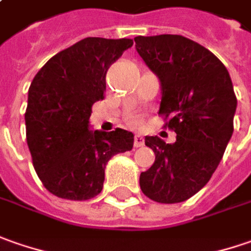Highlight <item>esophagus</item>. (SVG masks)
<instances>
[{
	"mask_svg": "<svg viewBox=\"0 0 251 251\" xmlns=\"http://www.w3.org/2000/svg\"><path fill=\"white\" fill-rule=\"evenodd\" d=\"M144 146V137L142 134H136L134 136V147H143Z\"/></svg>",
	"mask_w": 251,
	"mask_h": 251,
	"instance_id": "1",
	"label": "esophagus"
}]
</instances>
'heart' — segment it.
<instances>
[{
	"label": "heart",
	"instance_id": "heart-1",
	"mask_svg": "<svg viewBox=\"0 0 251 251\" xmlns=\"http://www.w3.org/2000/svg\"><path fill=\"white\" fill-rule=\"evenodd\" d=\"M127 122H129V125L139 126L140 119H139V117H136V115H129V117H127Z\"/></svg>",
	"mask_w": 251,
	"mask_h": 251
}]
</instances>
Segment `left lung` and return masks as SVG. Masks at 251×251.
<instances>
[{
	"label": "left lung",
	"instance_id": "1",
	"mask_svg": "<svg viewBox=\"0 0 251 251\" xmlns=\"http://www.w3.org/2000/svg\"><path fill=\"white\" fill-rule=\"evenodd\" d=\"M136 50L161 83L160 112L176 142L144 143L155 161L140 174V189L157 203L196 195L210 180L233 133L238 100L228 69L207 48L179 34L134 39Z\"/></svg>",
	"mask_w": 251,
	"mask_h": 251
}]
</instances>
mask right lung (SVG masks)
Here are the masks:
<instances>
[{"mask_svg": "<svg viewBox=\"0 0 251 251\" xmlns=\"http://www.w3.org/2000/svg\"><path fill=\"white\" fill-rule=\"evenodd\" d=\"M132 46L130 39H83L48 59L31 82L26 140L40 180L56 197H96L111 157L133 147L132 132L90 130L89 121L104 99L108 68Z\"/></svg>", "mask_w": 251, "mask_h": 251, "instance_id": "add662e5", "label": "right lung"}]
</instances>
